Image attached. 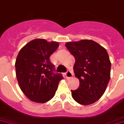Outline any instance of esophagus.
Masks as SVG:
<instances>
[{"label": "esophagus", "instance_id": "obj_1", "mask_svg": "<svg viewBox=\"0 0 124 124\" xmlns=\"http://www.w3.org/2000/svg\"><path fill=\"white\" fill-rule=\"evenodd\" d=\"M65 75H66V78H71V77H73V73L71 71H67L66 72V73H65Z\"/></svg>", "mask_w": 124, "mask_h": 124}]
</instances>
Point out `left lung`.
Wrapping results in <instances>:
<instances>
[{"mask_svg": "<svg viewBox=\"0 0 124 124\" xmlns=\"http://www.w3.org/2000/svg\"><path fill=\"white\" fill-rule=\"evenodd\" d=\"M66 47L75 58V75L80 85L71 96L80 105H88L100 99L110 78L111 62L105 48L92 40L68 42Z\"/></svg>", "mask_w": 124, "mask_h": 124, "instance_id": "left-lung-1", "label": "left lung"}]
</instances>
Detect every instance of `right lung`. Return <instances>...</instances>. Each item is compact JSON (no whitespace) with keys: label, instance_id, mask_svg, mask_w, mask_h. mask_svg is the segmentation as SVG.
<instances>
[{"label":"right lung","instance_id":"obj_1","mask_svg":"<svg viewBox=\"0 0 124 124\" xmlns=\"http://www.w3.org/2000/svg\"><path fill=\"white\" fill-rule=\"evenodd\" d=\"M59 47L57 42L37 39L19 51L15 63L16 78L24 95L33 102L44 103L54 96L63 77L54 73L50 56Z\"/></svg>","mask_w":124,"mask_h":124}]
</instances>
